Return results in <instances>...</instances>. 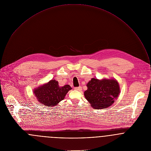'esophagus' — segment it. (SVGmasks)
<instances>
[{"instance_id": "esophagus-1", "label": "esophagus", "mask_w": 151, "mask_h": 151, "mask_svg": "<svg viewBox=\"0 0 151 151\" xmlns=\"http://www.w3.org/2000/svg\"><path fill=\"white\" fill-rule=\"evenodd\" d=\"M74 90H78V91H81L82 90V88L81 86H79V87H75L74 88Z\"/></svg>"}]
</instances>
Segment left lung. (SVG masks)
<instances>
[{
  "mask_svg": "<svg viewBox=\"0 0 151 151\" xmlns=\"http://www.w3.org/2000/svg\"><path fill=\"white\" fill-rule=\"evenodd\" d=\"M84 96L94 109L107 108L114 103L120 93L119 86L115 80H99L92 78L87 84Z\"/></svg>",
  "mask_w": 151,
  "mask_h": 151,
  "instance_id": "left-lung-1",
  "label": "left lung"
}]
</instances>
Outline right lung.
Wrapping results in <instances>:
<instances>
[{
	"label": "right lung",
	"mask_w": 151,
	"mask_h": 151,
	"mask_svg": "<svg viewBox=\"0 0 151 151\" xmlns=\"http://www.w3.org/2000/svg\"><path fill=\"white\" fill-rule=\"evenodd\" d=\"M71 89L69 85L60 87L58 82L52 80L35 89L34 93L39 102L46 106L52 107L64 100L66 94Z\"/></svg>",
	"instance_id": "obj_1"
}]
</instances>
